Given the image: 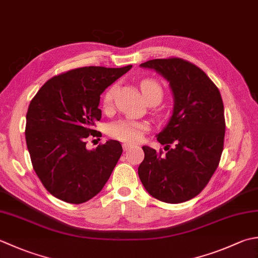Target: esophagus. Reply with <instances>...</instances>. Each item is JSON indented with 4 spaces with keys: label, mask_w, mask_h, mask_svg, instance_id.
<instances>
[{
    "label": "esophagus",
    "mask_w": 258,
    "mask_h": 258,
    "mask_svg": "<svg viewBox=\"0 0 258 258\" xmlns=\"http://www.w3.org/2000/svg\"><path fill=\"white\" fill-rule=\"evenodd\" d=\"M132 148H133V145L131 144V143H124V144H123L124 151H128V150H131Z\"/></svg>",
    "instance_id": "1"
}]
</instances>
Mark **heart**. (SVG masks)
I'll return each instance as SVG.
<instances>
[{"mask_svg": "<svg viewBox=\"0 0 258 258\" xmlns=\"http://www.w3.org/2000/svg\"><path fill=\"white\" fill-rule=\"evenodd\" d=\"M141 90L146 102L150 99H156L161 102L163 97V88L156 80L146 78L143 79L140 84ZM115 87L112 86L107 89L103 98L104 107H109L112 105L114 98ZM149 131L148 123L143 120H133V119H119L113 122L109 125L108 132L113 138L117 139L123 142L138 143L143 140L144 134Z\"/></svg>", "mask_w": 258, "mask_h": 258, "instance_id": "1", "label": "heart"}]
</instances>
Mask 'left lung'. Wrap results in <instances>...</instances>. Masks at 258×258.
<instances>
[{"label": "left lung", "instance_id": "left-lung-1", "mask_svg": "<svg viewBox=\"0 0 258 258\" xmlns=\"http://www.w3.org/2000/svg\"><path fill=\"white\" fill-rule=\"evenodd\" d=\"M140 66L168 80L174 105L169 123L156 135L166 153L143 146L139 176L154 198L184 203L204 190L218 168L226 127L223 99L213 80L186 60L153 59Z\"/></svg>", "mask_w": 258, "mask_h": 258}]
</instances>
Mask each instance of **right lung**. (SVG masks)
<instances>
[{
	"label": "right lung",
	"mask_w": 258,
	"mask_h": 258,
	"mask_svg": "<svg viewBox=\"0 0 258 258\" xmlns=\"http://www.w3.org/2000/svg\"><path fill=\"white\" fill-rule=\"evenodd\" d=\"M131 68L69 70L49 79L32 98L25 125L27 146L35 173L55 198L83 204L107 182L122 145L109 140L87 150L86 139L97 134L94 126L102 117L100 94Z\"/></svg>",
	"instance_id": "add662e5"
}]
</instances>
